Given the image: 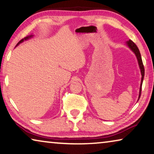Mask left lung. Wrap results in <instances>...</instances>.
I'll return each mask as SVG.
<instances>
[{
	"label": "left lung",
	"instance_id": "left-lung-1",
	"mask_svg": "<svg viewBox=\"0 0 154 154\" xmlns=\"http://www.w3.org/2000/svg\"><path fill=\"white\" fill-rule=\"evenodd\" d=\"M127 46L133 52H134V54H136V56L137 57V61H138V65H139L140 69V72H141V75H142L140 87V92H139V97H138V100H137V101H138L139 99H140V95H141L142 85H143V79H144V68L143 60H142L140 52L139 49H138V48L137 47V45L135 44V43L133 42L131 40H129V41H127Z\"/></svg>",
	"mask_w": 154,
	"mask_h": 154
}]
</instances>
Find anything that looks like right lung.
Returning a JSON list of instances; mask_svg holds the SVG:
<instances>
[{"label":"right lung","instance_id":"right-lung-1","mask_svg":"<svg viewBox=\"0 0 154 154\" xmlns=\"http://www.w3.org/2000/svg\"><path fill=\"white\" fill-rule=\"evenodd\" d=\"M32 36H33V35H30V36H26V37H25L24 38H23V39H21V40H20V41H19V42H18V43H17V45H18V44H20V43H22V42H23V41L24 40H25V41H26V40H27V39H29V38H32Z\"/></svg>","mask_w":154,"mask_h":154}]
</instances>
